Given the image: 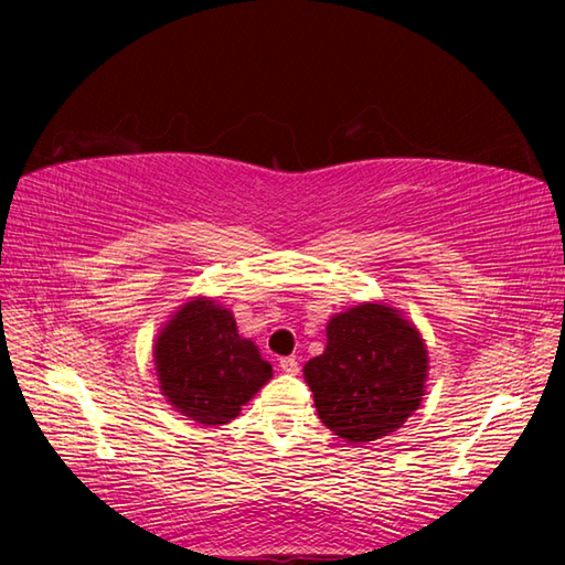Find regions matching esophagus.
Listing matches in <instances>:
<instances>
[{"label":"esophagus","instance_id":"1","mask_svg":"<svg viewBox=\"0 0 565 565\" xmlns=\"http://www.w3.org/2000/svg\"><path fill=\"white\" fill-rule=\"evenodd\" d=\"M279 369L284 371V374L296 376V374H298V359H296V356H284V359H279Z\"/></svg>","mask_w":565,"mask_h":565}]
</instances>
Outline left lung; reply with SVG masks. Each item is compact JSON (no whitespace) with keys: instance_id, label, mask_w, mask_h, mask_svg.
Returning a JSON list of instances; mask_svg holds the SVG:
<instances>
[{"instance_id":"obj_1","label":"left lung","mask_w":565,"mask_h":565,"mask_svg":"<svg viewBox=\"0 0 565 565\" xmlns=\"http://www.w3.org/2000/svg\"><path fill=\"white\" fill-rule=\"evenodd\" d=\"M326 330V352L303 366L322 425L350 444L388 437L425 395V340L386 303L354 306Z\"/></svg>"}]
</instances>
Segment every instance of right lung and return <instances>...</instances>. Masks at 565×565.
Returning a JSON list of instances; mask_svg holds the SVG:
<instances>
[{
    "label": "right lung",
    "mask_w": 565,
    "mask_h": 565,
    "mask_svg": "<svg viewBox=\"0 0 565 565\" xmlns=\"http://www.w3.org/2000/svg\"><path fill=\"white\" fill-rule=\"evenodd\" d=\"M160 391L199 425H227L271 379L252 340L237 334L235 318L211 298H194L172 316L154 340Z\"/></svg>",
    "instance_id": "right-lung-1"
}]
</instances>
